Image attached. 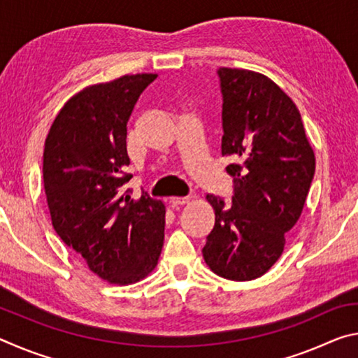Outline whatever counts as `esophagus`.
<instances>
[{"label": "esophagus", "instance_id": "obj_1", "mask_svg": "<svg viewBox=\"0 0 358 358\" xmlns=\"http://www.w3.org/2000/svg\"><path fill=\"white\" fill-rule=\"evenodd\" d=\"M187 202H189V197H171V201H169L171 207H173V208H178V207H181V205H185Z\"/></svg>", "mask_w": 358, "mask_h": 358}]
</instances>
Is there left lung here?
Segmentation results:
<instances>
[{"label":"left lung","instance_id":"obj_1","mask_svg":"<svg viewBox=\"0 0 358 358\" xmlns=\"http://www.w3.org/2000/svg\"><path fill=\"white\" fill-rule=\"evenodd\" d=\"M222 94V156L234 178L232 203L208 194L215 227L203 246L207 265L226 280L250 281L271 268L284 235L301 215L316 171L300 112L268 77L217 69Z\"/></svg>","mask_w":358,"mask_h":358}]
</instances>
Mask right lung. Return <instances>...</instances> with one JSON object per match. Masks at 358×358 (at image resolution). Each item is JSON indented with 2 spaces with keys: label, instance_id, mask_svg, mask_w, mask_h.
<instances>
[{
  "label": "right lung",
  "instance_id": "1",
  "mask_svg": "<svg viewBox=\"0 0 358 358\" xmlns=\"http://www.w3.org/2000/svg\"><path fill=\"white\" fill-rule=\"evenodd\" d=\"M156 74L93 85L66 102L44 148V187L52 224L93 273L132 284L153 271L164 245V203L123 186L128 121Z\"/></svg>",
  "mask_w": 358,
  "mask_h": 358
}]
</instances>
